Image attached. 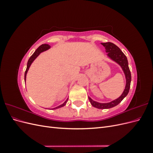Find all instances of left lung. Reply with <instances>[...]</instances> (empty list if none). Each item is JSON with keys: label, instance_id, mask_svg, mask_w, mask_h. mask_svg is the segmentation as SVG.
Instances as JSON below:
<instances>
[{"label": "left lung", "instance_id": "obj_1", "mask_svg": "<svg viewBox=\"0 0 153 153\" xmlns=\"http://www.w3.org/2000/svg\"><path fill=\"white\" fill-rule=\"evenodd\" d=\"M101 44L105 47L106 52L107 53V56L110 59H112V61L117 62L119 65L121 67L125 75V77H126V86H125V89L123 92V94L120 96L118 98L111 101V102L106 103H98L97 102V101L92 100L89 96L90 103L94 107L100 109H107L117 106L119 103H121V101L128 95L129 91V88H130L131 76V72L128 66L127 57L121 50V49H120L117 46L110 42L102 43Z\"/></svg>", "mask_w": 153, "mask_h": 153}]
</instances>
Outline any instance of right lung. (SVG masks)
Wrapping results in <instances>:
<instances>
[{
    "label": "right lung",
    "mask_w": 153,
    "mask_h": 153,
    "mask_svg": "<svg viewBox=\"0 0 153 153\" xmlns=\"http://www.w3.org/2000/svg\"><path fill=\"white\" fill-rule=\"evenodd\" d=\"M50 47H51L49 45H47V44H43V45H41V46H39V47L38 48L36 49V50L35 51L34 53L31 55V57L29 58L28 62H27V69H26V71H25V81L26 80L27 73V72H28V70H29V68H30V65H31V64H32V62H33V61H34V60L37 58V57H38V55H39L41 52H44V51H46V50H48L49 48H50ZM68 100V99H67V100L65 101V102H64V103H62V105H59V106H57V107L53 108H52V109H57V108H59L62 107V106H64V105H66Z\"/></svg>",
    "instance_id": "obj_1"
}]
</instances>
